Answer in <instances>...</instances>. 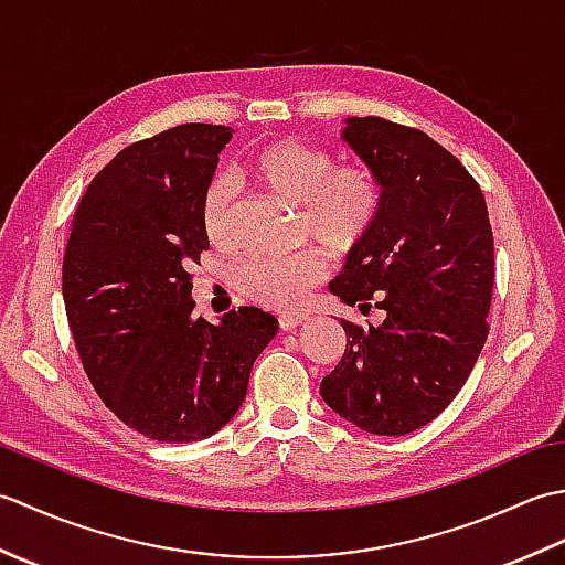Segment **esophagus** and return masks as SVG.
Returning a JSON list of instances; mask_svg holds the SVG:
<instances>
[{
	"mask_svg": "<svg viewBox=\"0 0 565 565\" xmlns=\"http://www.w3.org/2000/svg\"><path fill=\"white\" fill-rule=\"evenodd\" d=\"M308 320V316H281L279 318V326H281V330H296L298 326H303V322Z\"/></svg>",
	"mask_w": 565,
	"mask_h": 565,
	"instance_id": "obj_1",
	"label": "esophagus"
}]
</instances>
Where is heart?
Returning <instances> with one entry per match:
<instances>
[{
	"mask_svg": "<svg viewBox=\"0 0 565 565\" xmlns=\"http://www.w3.org/2000/svg\"><path fill=\"white\" fill-rule=\"evenodd\" d=\"M247 177L269 196L301 206L303 233L332 252H352L364 243L381 209V189L364 164H334L332 154L301 140H271L245 162ZM235 194L225 179L203 189L199 221L213 247L233 243ZM328 264L318 252L284 259L249 262L239 269V291L252 303L294 310L326 279Z\"/></svg>",
	"mask_w": 565,
	"mask_h": 565,
	"instance_id": "b5f03b06",
	"label": "heart"
}]
</instances>
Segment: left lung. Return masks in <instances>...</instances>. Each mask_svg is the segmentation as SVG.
Wrapping results in <instances>:
<instances>
[{"label": "left lung", "mask_w": 565, "mask_h": 565, "mask_svg": "<svg viewBox=\"0 0 565 565\" xmlns=\"http://www.w3.org/2000/svg\"><path fill=\"white\" fill-rule=\"evenodd\" d=\"M340 138L374 172L381 209L330 291L386 318L340 320L347 347L320 395L369 435L401 437L456 398L483 350L493 233L481 186L423 130L352 116Z\"/></svg>", "instance_id": "1"}]
</instances>
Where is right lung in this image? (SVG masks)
Instances as JSON below:
<instances>
[{"instance_id": "obj_1", "label": "right lung", "mask_w": 565, "mask_h": 565, "mask_svg": "<svg viewBox=\"0 0 565 565\" xmlns=\"http://www.w3.org/2000/svg\"><path fill=\"white\" fill-rule=\"evenodd\" d=\"M235 130L182 124L134 142L82 196L63 259V298L82 366L104 405L164 444L233 419L279 322L243 306L194 318L191 264L209 247L199 209Z\"/></svg>"}]
</instances>
